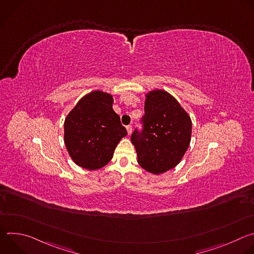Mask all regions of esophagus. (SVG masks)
Wrapping results in <instances>:
<instances>
[{"label":"esophagus","instance_id":"1","mask_svg":"<svg viewBox=\"0 0 254 254\" xmlns=\"http://www.w3.org/2000/svg\"><path fill=\"white\" fill-rule=\"evenodd\" d=\"M127 133L130 134V132L132 130V127L131 126H127Z\"/></svg>","mask_w":254,"mask_h":254}]
</instances>
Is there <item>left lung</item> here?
Masks as SVG:
<instances>
[{"label":"left lung","instance_id":"8db88e82","mask_svg":"<svg viewBox=\"0 0 254 254\" xmlns=\"http://www.w3.org/2000/svg\"><path fill=\"white\" fill-rule=\"evenodd\" d=\"M142 129L131 134L137 163L146 171L159 175L175 168L185 155L191 140L189 115L165 90L146 94Z\"/></svg>","mask_w":254,"mask_h":254}]
</instances>
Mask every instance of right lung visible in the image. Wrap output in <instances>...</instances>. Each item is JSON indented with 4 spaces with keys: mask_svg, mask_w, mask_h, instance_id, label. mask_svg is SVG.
Masks as SVG:
<instances>
[{
    "mask_svg": "<svg viewBox=\"0 0 254 254\" xmlns=\"http://www.w3.org/2000/svg\"><path fill=\"white\" fill-rule=\"evenodd\" d=\"M114 98L100 90L84 95L64 122V142L73 162L87 170L104 167L127 134L113 110Z\"/></svg>",
    "mask_w": 254,
    "mask_h": 254,
    "instance_id": "1",
    "label": "right lung"
}]
</instances>
